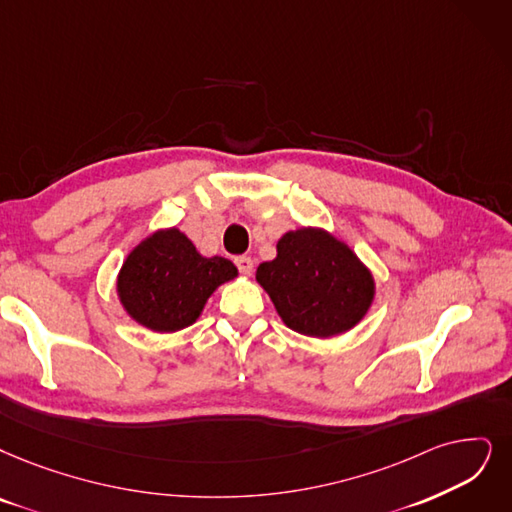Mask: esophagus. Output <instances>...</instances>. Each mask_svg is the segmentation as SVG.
Instances as JSON below:
<instances>
[{
	"label": "esophagus",
	"mask_w": 512,
	"mask_h": 512,
	"mask_svg": "<svg viewBox=\"0 0 512 512\" xmlns=\"http://www.w3.org/2000/svg\"><path fill=\"white\" fill-rule=\"evenodd\" d=\"M235 264H237L239 273H243V275H250L252 269H254V260L250 256H237Z\"/></svg>",
	"instance_id": "34e87169"
}]
</instances>
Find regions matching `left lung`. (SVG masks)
<instances>
[{"label": "left lung", "instance_id": "1", "mask_svg": "<svg viewBox=\"0 0 512 512\" xmlns=\"http://www.w3.org/2000/svg\"><path fill=\"white\" fill-rule=\"evenodd\" d=\"M256 281L290 330L332 338L349 332L372 306L374 277L344 241L302 227L277 241V258L262 262Z\"/></svg>", "mask_w": 512, "mask_h": 512}]
</instances>
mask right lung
<instances>
[{
	"instance_id": "1",
	"label": "right lung",
	"mask_w": 512,
	"mask_h": 512,
	"mask_svg": "<svg viewBox=\"0 0 512 512\" xmlns=\"http://www.w3.org/2000/svg\"><path fill=\"white\" fill-rule=\"evenodd\" d=\"M235 277L231 260L201 256L185 233L166 229L128 254L117 275V296L136 323L168 334L193 325L218 285Z\"/></svg>"
}]
</instances>
